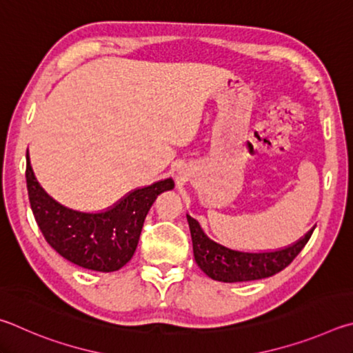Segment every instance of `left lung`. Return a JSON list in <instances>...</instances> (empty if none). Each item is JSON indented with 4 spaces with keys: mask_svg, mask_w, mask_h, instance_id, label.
<instances>
[{
    "mask_svg": "<svg viewBox=\"0 0 353 353\" xmlns=\"http://www.w3.org/2000/svg\"><path fill=\"white\" fill-rule=\"evenodd\" d=\"M192 236L195 262L211 279L219 282L259 281L279 273L299 254L310 240L314 226L298 242L274 251H240L232 250L209 239L199 221L186 214Z\"/></svg>",
    "mask_w": 353,
    "mask_h": 353,
    "instance_id": "1",
    "label": "left lung"
}]
</instances>
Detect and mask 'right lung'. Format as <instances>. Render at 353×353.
<instances>
[{"mask_svg": "<svg viewBox=\"0 0 353 353\" xmlns=\"http://www.w3.org/2000/svg\"><path fill=\"white\" fill-rule=\"evenodd\" d=\"M26 184L37 225L46 242L79 267L111 273L133 257L142 225L159 194L175 186L165 178L128 192L102 212H80L54 200L40 186L26 153Z\"/></svg>", "mask_w": 353, "mask_h": 353, "instance_id": "obj_1", "label": "right lung"}]
</instances>
